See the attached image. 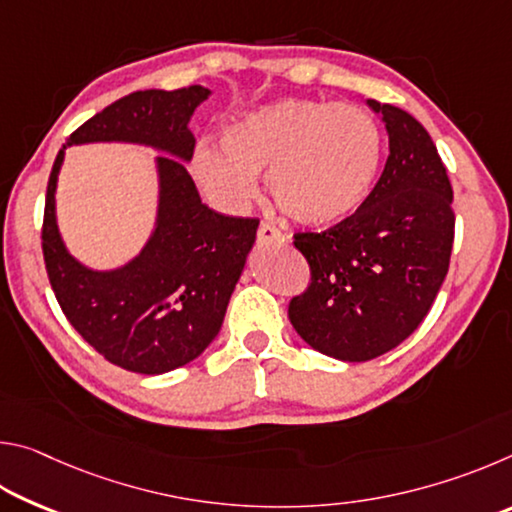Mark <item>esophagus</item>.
<instances>
[{
  "label": "esophagus",
  "mask_w": 512,
  "mask_h": 512,
  "mask_svg": "<svg viewBox=\"0 0 512 512\" xmlns=\"http://www.w3.org/2000/svg\"><path fill=\"white\" fill-rule=\"evenodd\" d=\"M257 241L259 244H282V241H287V235L271 223H262L257 230Z\"/></svg>",
  "instance_id": "esophagus-1"
}]
</instances>
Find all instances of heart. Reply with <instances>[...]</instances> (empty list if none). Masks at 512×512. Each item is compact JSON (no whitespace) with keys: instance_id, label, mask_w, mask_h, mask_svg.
<instances>
[{"instance_id":"obj_1","label":"heart","mask_w":512,"mask_h":512,"mask_svg":"<svg viewBox=\"0 0 512 512\" xmlns=\"http://www.w3.org/2000/svg\"><path fill=\"white\" fill-rule=\"evenodd\" d=\"M379 128L354 103L284 99L225 128L223 149L196 146L192 173L205 194L237 210L257 178L284 216L300 225L341 223L366 203L379 167Z\"/></svg>"}]
</instances>
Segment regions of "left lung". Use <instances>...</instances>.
Returning <instances> with one entry per match:
<instances>
[{
  "label": "left lung",
  "mask_w": 512,
  "mask_h": 512,
  "mask_svg": "<svg viewBox=\"0 0 512 512\" xmlns=\"http://www.w3.org/2000/svg\"><path fill=\"white\" fill-rule=\"evenodd\" d=\"M388 133L381 178L357 212L325 232H298L311 268L289 318L311 348L339 361L393 350L429 314L454 244L452 185L418 119L368 99Z\"/></svg>",
  "instance_id": "1"
}]
</instances>
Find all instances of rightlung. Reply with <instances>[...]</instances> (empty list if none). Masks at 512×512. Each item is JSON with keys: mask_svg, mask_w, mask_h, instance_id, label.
<instances>
[{"mask_svg": "<svg viewBox=\"0 0 512 512\" xmlns=\"http://www.w3.org/2000/svg\"><path fill=\"white\" fill-rule=\"evenodd\" d=\"M210 97L203 85L144 90L110 103L67 137L51 167L42 255L51 289L72 327L115 366L162 375L194 361L214 341L246 257L257 219L207 207L185 164L194 155L189 119ZM131 141L164 150L161 201L143 253L115 272H92L68 255L55 223V183L67 145Z\"/></svg>", "mask_w": 512, "mask_h": 512, "instance_id": "right-lung-1", "label": "right lung"}]
</instances>
